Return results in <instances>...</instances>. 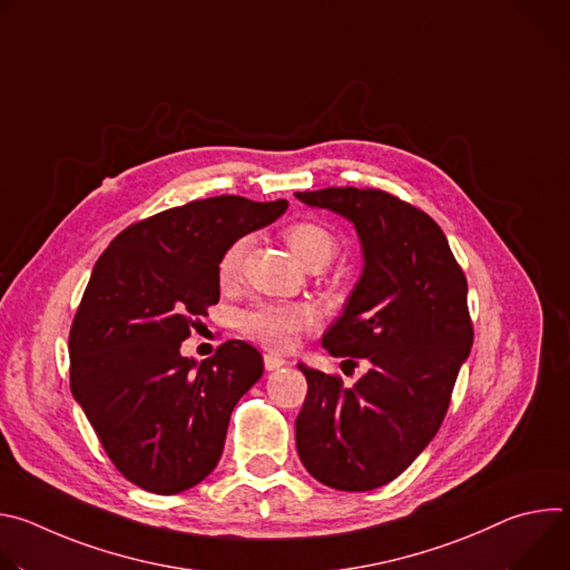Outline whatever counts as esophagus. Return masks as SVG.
<instances>
[{
	"instance_id": "obj_1",
	"label": "esophagus",
	"mask_w": 570,
	"mask_h": 570,
	"mask_svg": "<svg viewBox=\"0 0 570 570\" xmlns=\"http://www.w3.org/2000/svg\"><path fill=\"white\" fill-rule=\"evenodd\" d=\"M264 365L268 372H273V370H279L282 365H286V361L277 354H264Z\"/></svg>"
}]
</instances>
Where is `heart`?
Instances as JSON below:
<instances>
[{
	"label": "heart",
	"mask_w": 570,
	"mask_h": 570,
	"mask_svg": "<svg viewBox=\"0 0 570 570\" xmlns=\"http://www.w3.org/2000/svg\"><path fill=\"white\" fill-rule=\"evenodd\" d=\"M282 234L291 253L306 268L330 264L338 248L336 236L315 220H295L286 225ZM243 255H246V238H236L223 250L216 266V275L223 286H232L238 279ZM315 320L317 313L304 302H259L246 313H240V330L264 347L279 352L288 350L299 332L311 330Z\"/></svg>",
	"instance_id": "b5f03b06"
}]
</instances>
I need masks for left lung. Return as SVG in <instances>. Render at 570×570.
Listing matches in <instances>:
<instances>
[{
  "mask_svg": "<svg viewBox=\"0 0 570 570\" xmlns=\"http://www.w3.org/2000/svg\"><path fill=\"white\" fill-rule=\"evenodd\" d=\"M302 203L350 218L363 243V275L322 347L367 372L345 387L299 365L308 390L295 420L306 471L341 492L394 480L440 431L473 345L466 277L440 225L381 189L297 191Z\"/></svg>",
  "mask_w": 570,
  "mask_h": 570,
  "instance_id": "8db88e82",
  "label": "left lung"
}]
</instances>
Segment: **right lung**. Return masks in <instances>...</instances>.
Wrapping results in <instances>:
<instances>
[{
    "label": "right lung",
    "instance_id": "right-lung-1",
    "mask_svg": "<svg viewBox=\"0 0 570 570\" xmlns=\"http://www.w3.org/2000/svg\"><path fill=\"white\" fill-rule=\"evenodd\" d=\"M286 200L214 196L128 225L95 264L69 330V385L117 471L171 497L220 460L236 401L264 374L243 341L180 356L218 302L223 250L286 212Z\"/></svg>",
    "mask_w": 570,
    "mask_h": 570
}]
</instances>
